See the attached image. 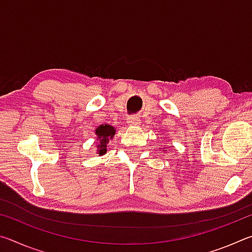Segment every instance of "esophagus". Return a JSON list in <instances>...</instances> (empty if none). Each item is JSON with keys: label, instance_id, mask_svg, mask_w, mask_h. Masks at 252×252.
I'll list each match as a JSON object with an SVG mask.
<instances>
[{"label": "esophagus", "instance_id": "esophagus-1", "mask_svg": "<svg viewBox=\"0 0 252 252\" xmlns=\"http://www.w3.org/2000/svg\"><path fill=\"white\" fill-rule=\"evenodd\" d=\"M129 122H130V125L138 126V125H140V123H141V120H140V118L138 116H132L129 119Z\"/></svg>", "mask_w": 252, "mask_h": 252}]
</instances>
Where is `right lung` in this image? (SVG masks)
<instances>
[{"label": "right lung", "instance_id": "obj_1", "mask_svg": "<svg viewBox=\"0 0 252 252\" xmlns=\"http://www.w3.org/2000/svg\"><path fill=\"white\" fill-rule=\"evenodd\" d=\"M95 133L97 136V144H96V152L100 156L106 153V144L109 142V139H112L116 130L112 126L109 125H102L95 130Z\"/></svg>", "mask_w": 252, "mask_h": 252}]
</instances>
